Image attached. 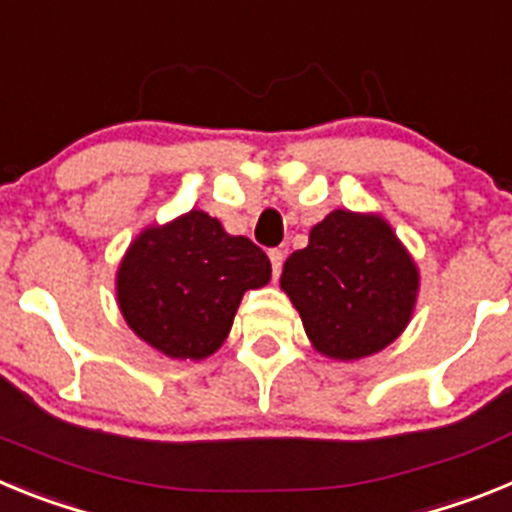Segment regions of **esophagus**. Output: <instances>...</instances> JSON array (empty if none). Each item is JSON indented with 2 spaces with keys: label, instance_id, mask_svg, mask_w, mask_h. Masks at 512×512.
Returning a JSON list of instances; mask_svg holds the SVG:
<instances>
[{
  "label": "esophagus",
  "instance_id": "esophagus-1",
  "mask_svg": "<svg viewBox=\"0 0 512 512\" xmlns=\"http://www.w3.org/2000/svg\"><path fill=\"white\" fill-rule=\"evenodd\" d=\"M269 261H271V274H274V279H279V274H282V264H284V253L279 251V248H271Z\"/></svg>",
  "mask_w": 512,
  "mask_h": 512
}]
</instances>
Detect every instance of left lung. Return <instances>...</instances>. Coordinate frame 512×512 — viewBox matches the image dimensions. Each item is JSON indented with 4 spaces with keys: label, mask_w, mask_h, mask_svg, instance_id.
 <instances>
[{
    "label": "left lung",
    "mask_w": 512,
    "mask_h": 512,
    "mask_svg": "<svg viewBox=\"0 0 512 512\" xmlns=\"http://www.w3.org/2000/svg\"><path fill=\"white\" fill-rule=\"evenodd\" d=\"M282 289L312 346L348 361L377 354L405 330L418 269L382 217L336 210L284 261Z\"/></svg>",
    "instance_id": "left-lung-1"
}]
</instances>
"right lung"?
Wrapping results in <instances>:
<instances>
[{
    "label": "right lung",
    "mask_w": 512,
    "mask_h": 512,
    "mask_svg": "<svg viewBox=\"0 0 512 512\" xmlns=\"http://www.w3.org/2000/svg\"><path fill=\"white\" fill-rule=\"evenodd\" d=\"M271 279L269 256L202 210L135 238L117 271V302L135 336L171 359L223 346L246 289Z\"/></svg>",
    "instance_id": "1"
}]
</instances>
